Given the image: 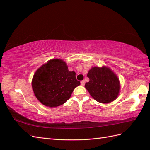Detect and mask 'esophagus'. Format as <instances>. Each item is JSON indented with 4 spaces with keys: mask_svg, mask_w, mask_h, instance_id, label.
Segmentation results:
<instances>
[{
    "mask_svg": "<svg viewBox=\"0 0 150 150\" xmlns=\"http://www.w3.org/2000/svg\"><path fill=\"white\" fill-rule=\"evenodd\" d=\"M84 84H85L84 81H81V84L82 85V86H84Z\"/></svg>",
    "mask_w": 150,
    "mask_h": 150,
    "instance_id": "esophagus-1",
    "label": "esophagus"
}]
</instances>
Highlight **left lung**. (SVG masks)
<instances>
[{
    "label": "left lung",
    "instance_id": "1",
    "mask_svg": "<svg viewBox=\"0 0 150 150\" xmlns=\"http://www.w3.org/2000/svg\"><path fill=\"white\" fill-rule=\"evenodd\" d=\"M87 77L90 81L85 84V88L95 100L108 103L117 98L120 91L119 80L109 68L92 67Z\"/></svg>",
    "mask_w": 150,
    "mask_h": 150
}]
</instances>
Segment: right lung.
<instances>
[{"label":"right lung","mask_w":150,"mask_h":150,"mask_svg":"<svg viewBox=\"0 0 150 150\" xmlns=\"http://www.w3.org/2000/svg\"><path fill=\"white\" fill-rule=\"evenodd\" d=\"M80 85L74 71H69L66 64L52 59L40 67L32 79V89L37 99L47 107L63 105L69 99L75 88Z\"/></svg>","instance_id":"right-lung-1"}]
</instances>
